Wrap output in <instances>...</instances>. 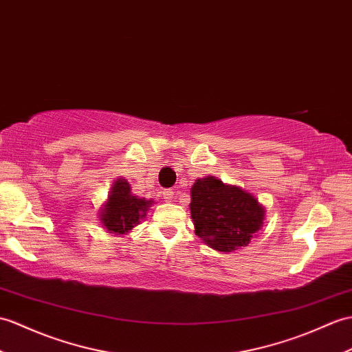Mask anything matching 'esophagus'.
Wrapping results in <instances>:
<instances>
[{
  "label": "esophagus",
  "mask_w": 352,
  "mask_h": 352,
  "mask_svg": "<svg viewBox=\"0 0 352 352\" xmlns=\"http://www.w3.org/2000/svg\"><path fill=\"white\" fill-rule=\"evenodd\" d=\"M174 198H175V190L174 189L163 190V199H165L166 202H170Z\"/></svg>",
  "instance_id": "34e87169"
}]
</instances>
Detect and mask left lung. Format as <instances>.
I'll return each mask as SVG.
<instances>
[{"label":"left lung","instance_id":"left-lung-1","mask_svg":"<svg viewBox=\"0 0 352 352\" xmlns=\"http://www.w3.org/2000/svg\"><path fill=\"white\" fill-rule=\"evenodd\" d=\"M195 234L211 249L230 253L246 248L265 220V208L239 186L208 175L190 187Z\"/></svg>","mask_w":352,"mask_h":352}]
</instances>
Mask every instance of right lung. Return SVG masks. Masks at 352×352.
I'll list each match as a JSON object with an SVG mask.
<instances>
[{
    "label": "right lung",
    "instance_id": "add662e5",
    "mask_svg": "<svg viewBox=\"0 0 352 352\" xmlns=\"http://www.w3.org/2000/svg\"><path fill=\"white\" fill-rule=\"evenodd\" d=\"M153 204V199L133 195L127 179L120 177L112 183L108 198L99 208L100 225L109 234L127 235L146 217Z\"/></svg>",
    "mask_w": 352,
    "mask_h": 352
}]
</instances>
